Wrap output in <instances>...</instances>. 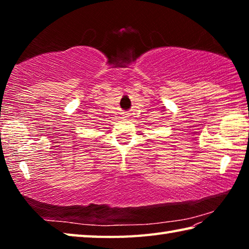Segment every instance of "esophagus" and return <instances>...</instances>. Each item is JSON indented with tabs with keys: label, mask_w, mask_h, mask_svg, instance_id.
<instances>
[{
	"label": "esophagus",
	"mask_w": 249,
	"mask_h": 249,
	"mask_svg": "<svg viewBox=\"0 0 249 249\" xmlns=\"http://www.w3.org/2000/svg\"><path fill=\"white\" fill-rule=\"evenodd\" d=\"M126 117H128L127 114H123V115H122V119H126Z\"/></svg>",
	"instance_id": "34e87169"
}]
</instances>
